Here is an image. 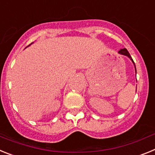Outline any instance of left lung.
<instances>
[{"instance_id":"left-lung-1","label":"left lung","mask_w":155,"mask_h":155,"mask_svg":"<svg viewBox=\"0 0 155 155\" xmlns=\"http://www.w3.org/2000/svg\"><path fill=\"white\" fill-rule=\"evenodd\" d=\"M119 53H120V54H122V55L127 56V57H128L130 59V60H131V61H132V62H133V64H134V68H135V71H136V73H137L136 66H135V64H134V61H133L132 57H131V56L130 55V53H129V52L127 51V49H126V48H124V49H121V50H120V51H119Z\"/></svg>"}]
</instances>
